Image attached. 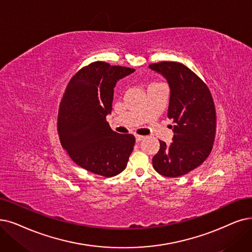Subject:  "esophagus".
Wrapping results in <instances>:
<instances>
[{
	"instance_id": "obj_1",
	"label": "esophagus",
	"mask_w": 252,
	"mask_h": 252,
	"mask_svg": "<svg viewBox=\"0 0 252 252\" xmlns=\"http://www.w3.org/2000/svg\"><path fill=\"white\" fill-rule=\"evenodd\" d=\"M144 138H145V137H144V136H142V135H135V140H136V143L142 142V140H143Z\"/></svg>"
}]
</instances>
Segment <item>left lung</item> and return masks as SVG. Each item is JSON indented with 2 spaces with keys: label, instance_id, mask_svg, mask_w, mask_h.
I'll return each mask as SVG.
<instances>
[{
  "label": "left lung",
  "instance_id": "8db88e82",
  "mask_svg": "<svg viewBox=\"0 0 252 252\" xmlns=\"http://www.w3.org/2000/svg\"><path fill=\"white\" fill-rule=\"evenodd\" d=\"M149 67L162 74L170 88L167 117L174 121L169 146L159 140L153 167L168 178L188 174L202 164L213 149L216 135V108L204 80L178 62H160Z\"/></svg>",
  "mask_w": 252,
  "mask_h": 252
}]
</instances>
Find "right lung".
Segmentation results:
<instances>
[{"label": "right lung", "mask_w": 252, "mask_h": 252, "mask_svg": "<svg viewBox=\"0 0 252 252\" xmlns=\"http://www.w3.org/2000/svg\"><path fill=\"white\" fill-rule=\"evenodd\" d=\"M134 69L97 61L83 67L68 83L58 114V134L74 162L105 178L126 168L135 144L132 134L110 129L114 88Z\"/></svg>", "instance_id": "right-lung-1"}]
</instances>
